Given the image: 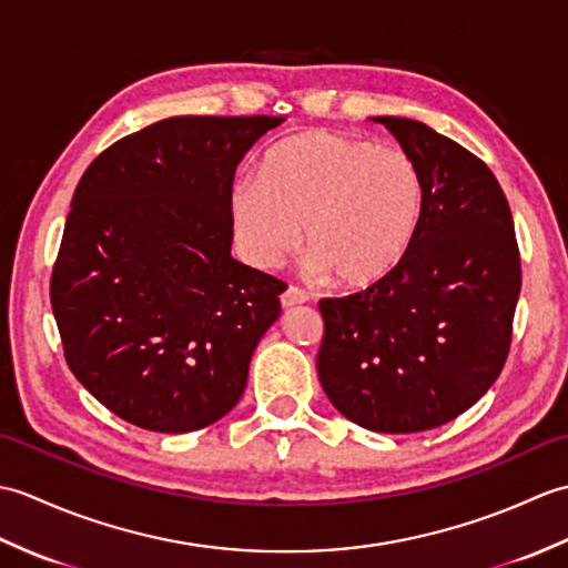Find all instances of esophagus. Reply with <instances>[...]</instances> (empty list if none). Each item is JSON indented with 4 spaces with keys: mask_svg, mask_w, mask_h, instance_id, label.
Instances as JSON below:
<instances>
[{
    "mask_svg": "<svg viewBox=\"0 0 568 568\" xmlns=\"http://www.w3.org/2000/svg\"><path fill=\"white\" fill-rule=\"evenodd\" d=\"M303 303H307V295L300 291V287H287V291L281 295V305L285 307V310H291V307H297V305H303Z\"/></svg>",
    "mask_w": 568,
    "mask_h": 568,
    "instance_id": "obj_1",
    "label": "esophagus"
}]
</instances>
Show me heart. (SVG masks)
<instances>
[{
	"mask_svg": "<svg viewBox=\"0 0 568 568\" xmlns=\"http://www.w3.org/2000/svg\"><path fill=\"white\" fill-rule=\"evenodd\" d=\"M427 202L417 161L332 131H303L265 153L261 178L229 192L234 241L253 268L271 271L297 248L342 291L390 277L413 248Z\"/></svg>",
	"mask_w": 568,
	"mask_h": 568,
	"instance_id": "obj_1",
	"label": "heart"
}]
</instances>
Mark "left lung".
I'll list each match as a JSON object with an SVG mask.
<instances>
[{"label": "left lung", "mask_w": 568, "mask_h": 568, "mask_svg": "<svg viewBox=\"0 0 568 568\" xmlns=\"http://www.w3.org/2000/svg\"><path fill=\"white\" fill-rule=\"evenodd\" d=\"M390 129L427 183L413 248L390 277L322 300L317 373L358 427L434 429L486 395L508 358L523 273L510 204L490 168L405 116Z\"/></svg>", "instance_id": "1"}]
</instances>
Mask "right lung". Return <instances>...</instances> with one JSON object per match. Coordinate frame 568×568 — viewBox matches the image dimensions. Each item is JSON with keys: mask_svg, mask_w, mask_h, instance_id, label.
Segmentation results:
<instances>
[{"mask_svg": "<svg viewBox=\"0 0 568 568\" xmlns=\"http://www.w3.org/2000/svg\"><path fill=\"white\" fill-rule=\"evenodd\" d=\"M283 116H173L100 153L70 202L51 305L75 378L141 429L183 434L246 388L283 283L232 258L236 165Z\"/></svg>", "mask_w": 568, "mask_h": 568, "instance_id": "right-lung-1", "label": "right lung"}]
</instances>
